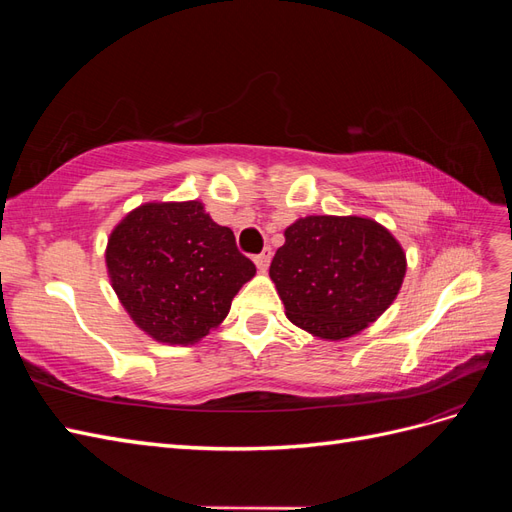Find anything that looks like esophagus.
Segmentation results:
<instances>
[{
  "label": "esophagus",
  "mask_w": 512,
  "mask_h": 512,
  "mask_svg": "<svg viewBox=\"0 0 512 512\" xmlns=\"http://www.w3.org/2000/svg\"><path fill=\"white\" fill-rule=\"evenodd\" d=\"M271 256H273V252H271V247H265V250H262L260 254H256V256H254V262H256V267H258V271H267V269H269V262H271Z\"/></svg>",
  "instance_id": "obj_1"
}]
</instances>
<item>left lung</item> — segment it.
<instances>
[{"label":"left lung","mask_w":512,"mask_h":512,"mask_svg":"<svg viewBox=\"0 0 512 512\" xmlns=\"http://www.w3.org/2000/svg\"><path fill=\"white\" fill-rule=\"evenodd\" d=\"M284 237L269 277L299 329L339 342L359 335L397 299L406 252L376 220L307 215L292 222Z\"/></svg>","instance_id":"obj_1"}]
</instances>
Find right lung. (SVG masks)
Here are the masks:
<instances>
[{"mask_svg":"<svg viewBox=\"0 0 512 512\" xmlns=\"http://www.w3.org/2000/svg\"><path fill=\"white\" fill-rule=\"evenodd\" d=\"M104 258L132 322L170 346L196 344L220 327L256 275L232 230L215 224L200 200L138 205L111 230Z\"/></svg>","mask_w":512,"mask_h":512,"instance_id":"right-lung-1","label":"right lung"}]
</instances>
